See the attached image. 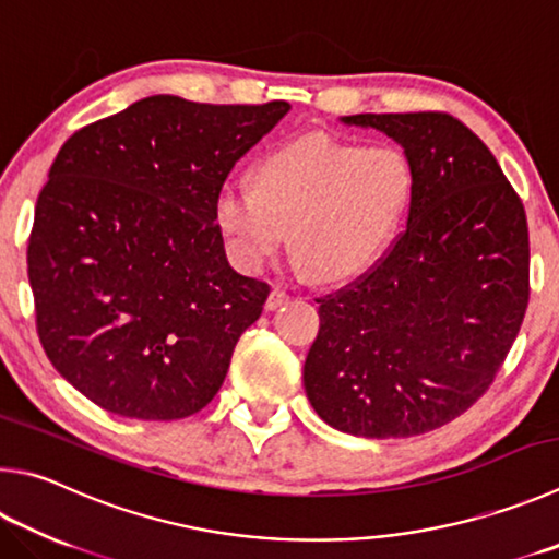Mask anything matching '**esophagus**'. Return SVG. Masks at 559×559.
<instances>
[{
	"mask_svg": "<svg viewBox=\"0 0 559 559\" xmlns=\"http://www.w3.org/2000/svg\"><path fill=\"white\" fill-rule=\"evenodd\" d=\"M288 298H290V296H288L286 290L273 288V290L269 293V298H266V310H278L281 306H286Z\"/></svg>",
	"mask_w": 559,
	"mask_h": 559,
	"instance_id": "obj_1",
	"label": "esophagus"
}]
</instances>
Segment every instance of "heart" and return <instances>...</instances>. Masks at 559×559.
Returning <instances> with one entry per match:
<instances>
[{
    "mask_svg": "<svg viewBox=\"0 0 559 559\" xmlns=\"http://www.w3.org/2000/svg\"><path fill=\"white\" fill-rule=\"evenodd\" d=\"M413 182L411 158L399 146L310 134L261 158L253 186L225 182L215 225L241 271L266 269L290 231L300 271L349 281L391 247Z\"/></svg>",
    "mask_w": 559,
    "mask_h": 559,
    "instance_id": "obj_1",
    "label": "heart"
}]
</instances>
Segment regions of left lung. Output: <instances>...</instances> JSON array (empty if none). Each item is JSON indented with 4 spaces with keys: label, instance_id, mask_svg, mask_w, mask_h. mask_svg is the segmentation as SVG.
Wrapping results in <instances>:
<instances>
[{
    "label": "left lung",
    "instance_id": "left-lung-1",
    "mask_svg": "<svg viewBox=\"0 0 559 559\" xmlns=\"http://www.w3.org/2000/svg\"><path fill=\"white\" fill-rule=\"evenodd\" d=\"M411 158L405 231L352 286L318 298L302 385L320 418L357 438H411L489 389L527 308V222L499 160L440 111L354 115Z\"/></svg>",
    "mask_w": 559,
    "mask_h": 559
}]
</instances>
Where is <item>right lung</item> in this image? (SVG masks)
Masks as SVG:
<instances>
[{"instance_id":"add662e5","label":"right lung","mask_w":559,"mask_h":559,"mask_svg":"<svg viewBox=\"0 0 559 559\" xmlns=\"http://www.w3.org/2000/svg\"><path fill=\"white\" fill-rule=\"evenodd\" d=\"M288 109L151 95L58 151L28 283L46 357L99 408L178 420L215 399L269 298L229 266L215 195Z\"/></svg>"}]
</instances>
